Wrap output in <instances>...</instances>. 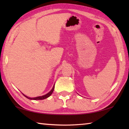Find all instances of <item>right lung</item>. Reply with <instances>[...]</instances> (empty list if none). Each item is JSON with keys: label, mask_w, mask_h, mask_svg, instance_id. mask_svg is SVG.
Here are the masks:
<instances>
[{"label": "right lung", "mask_w": 129, "mask_h": 129, "mask_svg": "<svg viewBox=\"0 0 129 129\" xmlns=\"http://www.w3.org/2000/svg\"><path fill=\"white\" fill-rule=\"evenodd\" d=\"M54 86H55V84L54 85V86L53 87V88H52V89L50 90V91H49L48 93H47V94L44 95H43V96H38V97H35V98H30V97H28L27 96L25 95L24 94H23V95L24 96L26 97V98H28V99H30V100H43V99H46L48 98V97L50 96L52 94V93H53V91H54Z\"/></svg>", "instance_id": "obj_1"}]
</instances>
